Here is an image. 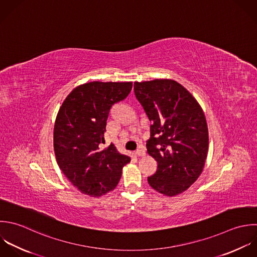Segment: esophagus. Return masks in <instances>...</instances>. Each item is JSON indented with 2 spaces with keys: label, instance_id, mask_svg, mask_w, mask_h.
I'll return each mask as SVG.
<instances>
[{
  "label": "esophagus",
  "instance_id": "esophagus-1",
  "mask_svg": "<svg viewBox=\"0 0 257 257\" xmlns=\"http://www.w3.org/2000/svg\"><path fill=\"white\" fill-rule=\"evenodd\" d=\"M135 154H136V156H139V157H141V156H145V154H146V152H145V150L143 149V148H139L136 152H135Z\"/></svg>",
  "mask_w": 257,
  "mask_h": 257
}]
</instances>
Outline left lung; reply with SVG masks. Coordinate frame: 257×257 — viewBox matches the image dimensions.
Segmentation results:
<instances>
[{
    "label": "left lung",
    "instance_id": "left-lung-1",
    "mask_svg": "<svg viewBox=\"0 0 257 257\" xmlns=\"http://www.w3.org/2000/svg\"><path fill=\"white\" fill-rule=\"evenodd\" d=\"M134 91L152 122L146 146L158 166L148 183L165 196L181 194L200 176L207 158L204 112L191 93L171 79L135 82Z\"/></svg>",
    "mask_w": 257,
    "mask_h": 257
}]
</instances>
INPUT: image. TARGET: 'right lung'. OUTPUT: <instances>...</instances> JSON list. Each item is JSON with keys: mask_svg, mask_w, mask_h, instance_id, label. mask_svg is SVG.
I'll return each mask as SVG.
<instances>
[{"mask_svg": "<svg viewBox=\"0 0 257 257\" xmlns=\"http://www.w3.org/2000/svg\"><path fill=\"white\" fill-rule=\"evenodd\" d=\"M132 82H89L74 88L62 103L54 125L57 163L83 194L100 197L115 189L131 158L105 143L112 106L126 99Z\"/></svg>", "mask_w": 257, "mask_h": 257, "instance_id": "right-lung-1", "label": "right lung"}]
</instances>
